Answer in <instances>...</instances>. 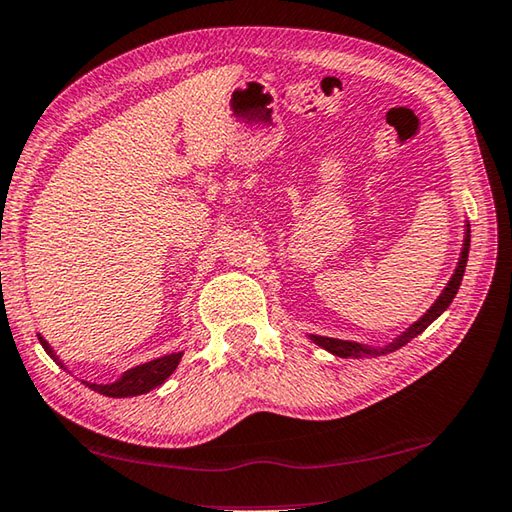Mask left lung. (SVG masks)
Instances as JSON below:
<instances>
[{"mask_svg": "<svg viewBox=\"0 0 512 512\" xmlns=\"http://www.w3.org/2000/svg\"><path fill=\"white\" fill-rule=\"evenodd\" d=\"M468 250H470V226H466V239H463V250H461L457 271H454V275L450 277L448 286L443 288V293L439 295V300H436L430 306V311H427L421 320L414 322L410 329H407L405 333H401V336H398L394 342H389L387 347H369V345H360V342H349V340H338V338H324V336H311V340L315 342V345H320L322 349H327V351L333 353V356H340V358H374V356H383V353H389V351H396V349L405 347L407 342H410L412 338H416L418 333H423L452 304L454 295H457L459 286H461L463 273H466Z\"/></svg>", "mask_w": 512, "mask_h": 512, "instance_id": "left-lung-1", "label": "left lung"}]
</instances>
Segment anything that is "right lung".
I'll list each match as a JSON object with an SVG mask.
<instances>
[{
    "label": "right lung",
    "instance_id": "obj_1",
    "mask_svg": "<svg viewBox=\"0 0 512 512\" xmlns=\"http://www.w3.org/2000/svg\"><path fill=\"white\" fill-rule=\"evenodd\" d=\"M37 338H40L44 351L49 353V356L58 362L60 367H64L60 358L55 356L53 349L49 347V342H46L40 333H37ZM183 353H170V356H163V358H156L145 362V365H138L134 369H127L123 376H120L116 383H109V385H96V383H87L94 392L102 394V396H111V398H127V396H138V394H147L152 392L154 387L163 385L165 378L172 376V371L179 365Z\"/></svg>",
    "mask_w": 512,
    "mask_h": 512
}]
</instances>
